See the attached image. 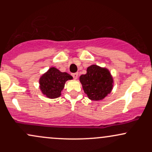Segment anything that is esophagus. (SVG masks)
Listing matches in <instances>:
<instances>
[{
  "label": "esophagus",
  "mask_w": 152,
  "mask_h": 152,
  "mask_svg": "<svg viewBox=\"0 0 152 152\" xmlns=\"http://www.w3.org/2000/svg\"><path fill=\"white\" fill-rule=\"evenodd\" d=\"M72 76H73V77L75 78V79H76L78 76V73H74V74H72Z\"/></svg>",
  "instance_id": "1"
}]
</instances>
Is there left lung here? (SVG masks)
<instances>
[{
  "label": "left lung",
  "mask_w": 152,
  "mask_h": 152,
  "mask_svg": "<svg viewBox=\"0 0 152 152\" xmlns=\"http://www.w3.org/2000/svg\"><path fill=\"white\" fill-rule=\"evenodd\" d=\"M84 93L93 101L104 99L113 89L114 78L106 68L91 65L87 68L86 74L79 77Z\"/></svg>",
  "instance_id": "1"
}]
</instances>
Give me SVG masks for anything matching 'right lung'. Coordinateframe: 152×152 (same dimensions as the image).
Returning <instances> with one entry per match:
<instances>
[{
  "label": "right lung",
  "mask_w": 152,
  "mask_h": 152,
  "mask_svg": "<svg viewBox=\"0 0 152 152\" xmlns=\"http://www.w3.org/2000/svg\"><path fill=\"white\" fill-rule=\"evenodd\" d=\"M73 77L66 72H61L55 67H50L39 78V88L43 95L49 99L61 96L66 82Z\"/></svg>",
  "instance_id": "obj_1"
}]
</instances>
